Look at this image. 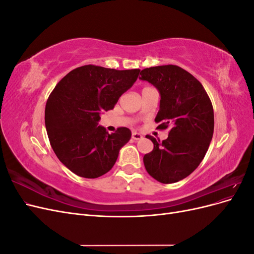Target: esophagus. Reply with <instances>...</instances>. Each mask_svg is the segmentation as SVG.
I'll list each match as a JSON object with an SVG mask.
<instances>
[{"instance_id": "esophagus-1", "label": "esophagus", "mask_w": 254, "mask_h": 254, "mask_svg": "<svg viewBox=\"0 0 254 254\" xmlns=\"http://www.w3.org/2000/svg\"><path fill=\"white\" fill-rule=\"evenodd\" d=\"M131 137H132L134 141H137V140H141L142 137H143V135L141 133H139V132H132Z\"/></svg>"}]
</instances>
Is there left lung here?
<instances>
[{"label": "left lung", "instance_id": "8db88e82", "mask_svg": "<svg viewBox=\"0 0 254 254\" xmlns=\"http://www.w3.org/2000/svg\"><path fill=\"white\" fill-rule=\"evenodd\" d=\"M140 75L161 96L157 128H170L162 142L147 135L153 149L143 158L145 168L161 183L178 182L196 170L209 148L214 132L212 103L202 84L180 66H151Z\"/></svg>", "mask_w": 254, "mask_h": 254}]
</instances>
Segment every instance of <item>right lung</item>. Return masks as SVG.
I'll use <instances>...</instances> for the list:
<instances>
[{
	"label": "right lung",
	"instance_id": "1",
	"mask_svg": "<svg viewBox=\"0 0 254 254\" xmlns=\"http://www.w3.org/2000/svg\"><path fill=\"white\" fill-rule=\"evenodd\" d=\"M140 70L119 71L97 65L75 68L61 79L45 106V128L54 152L68 170L94 179L108 173L131 137L126 127L108 133L101 113L114 108L131 88Z\"/></svg>",
	"mask_w": 254,
	"mask_h": 254
}]
</instances>
